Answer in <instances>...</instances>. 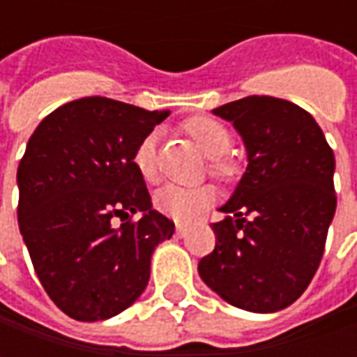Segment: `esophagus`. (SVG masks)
<instances>
[{
    "instance_id": "34e87169",
    "label": "esophagus",
    "mask_w": 357,
    "mask_h": 357,
    "mask_svg": "<svg viewBox=\"0 0 357 357\" xmlns=\"http://www.w3.org/2000/svg\"><path fill=\"white\" fill-rule=\"evenodd\" d=\"M176 236H178V238L186 236V227H185V225H176Z\"/></svg>"
}]
</instances>
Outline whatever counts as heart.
Returning <instances> with one entry per match:
<instances>
[{
	"label": "heart",
	"mask_w": 357,
	"mask_h": 357,
	"mask_svg": "<svg viewBox=\"0 0 357 357\" xmlns=\"http://www.w3.org/2000/svg\"><path fill=\"white\" fill-rule=\"evenodd\" d=\"M186 132L195 139L200 151L211 157L208 172L220 178L230 181L236 174V162L227 153L230 151L232 137L230 130L213 117H192L185 123ZM158 129L149 130L139 144L135 146L132 162L144 183H157L158 178ZM214 190L211 186H178L169 185L155 195V206L158 213L171 216L172 220L186 222L197 214L206 211L214 202Z\"/></svg>",
	"instance_id": "b5f03b06"
}]
</instances>
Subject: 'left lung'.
I'll return each instance as SVG.
<instances>
[{"label": "left lung", "mask_w": 357, "mask_h": 357, "mask_svg": "<svg viewBox=\"0 0 357 357\" xmlns=\"http://www.w3.org/2000/svg\"><path fill=\"white\" fill-rule=\"evenodd\" d=\"M232 121L248 153L234 195L213 222L216 246L199 274L248 312L290 306L320 266L336 213L334 151L318 123L286 99L252 95L214 109Z\"/></svg>", "instance_id": "8db88e82"}]
</instances>
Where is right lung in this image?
<instances>
[{"mask_svg":"<svg viewBox=\"0 0 357 357\" xmlns=\"http://www.w3.org/2000/svg\"><path fill=\"white\" fill-rule=\"evenodd\" d=\"M169 113L83 97L29 137L17 167L20 232L43 290L73 320L129 308L146 288L155 246L174 232L132 162L135 146ZM135 213L144 216L132 221Z\"/></svg>","mask_w":357,"mask_h":357,"instance_id":"obj_1","label":"right lung"}]
</instances>
